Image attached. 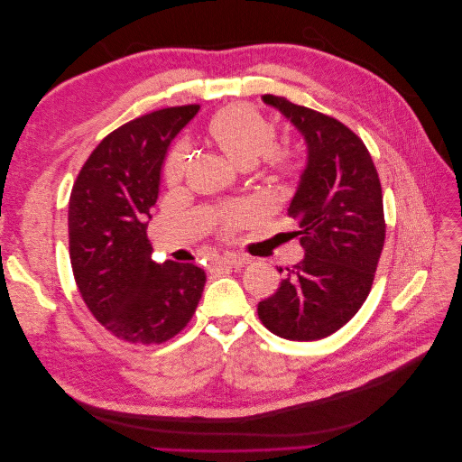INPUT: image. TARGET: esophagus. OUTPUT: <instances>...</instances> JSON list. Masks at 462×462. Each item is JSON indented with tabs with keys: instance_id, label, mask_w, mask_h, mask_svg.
<instances>
[{
	"instance_id": "obj_1",
	"label": "esophagus",
	"mask_w": 462,
	"mask_h": 462,
	"mask_svg": "<svg viewBox=\"0 0 462 462\" xmlns=\"http://www.w3.org/2000/svg\"><path fill=\"white\" fill-rule=\"evenodd\" d=\"M245 263H246L245 258L235 256V254L221 256V258H216V260L212 262V265H216V268H243Z\"/></svg>"
}]
</instances>
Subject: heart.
<instances>
[{
	"mask_svg": "<svg viewBox=\"0 0 462 462\" xmlns=\"http://www.w3.org/2000/svg\"><path fill=\"white\" fill-rule=\"evenodd\" d=\"M208 141L235 163L248 170L265 158L273 177H292L299 171V160L295 153L285 148H277L275 125L263 117L258 109L246 104H231L219 109L209 119L206 127ZM187 152L185 148H175L167 160L165 177L170 183H177L187 171ZM248 209L236 208L227 216V226L243 219Z\"/></svg>",
	"mask_w": 462,
	"mask_h": 462,
	"instance_id": "1",
	"label": "heart"
}]
</instances>
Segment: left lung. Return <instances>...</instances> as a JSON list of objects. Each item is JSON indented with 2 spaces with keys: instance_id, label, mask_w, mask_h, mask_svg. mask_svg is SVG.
Here are the masks:
<instances>
[{
  "instance_id": "obj_1",
  "label": "left lung",
  "mask_w": 462,
  "mask_h": 462,
  "mask_svg": "<svg viewBox=\"0 0 462 462\" xmlns=\"http://www.w3.org/2000/svg\"><path fill=\"white\" fill-rule=\"evenodd\" d=\"M262 100L295 125L309 158L289 206L304 258L258 304V316L283 339H324L358 312L372 289L385 241L380 177L365 143L341 121L282 96Z\"/></svg>"
}]
</instances>
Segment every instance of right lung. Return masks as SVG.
<instances>
[{
	"instance_id": "right-lung-1",
	"label": "right lung",
	"mask_w": 462,
	"mask_h": 462,
	"mask_svg": "<svg viewBox=\"0 0 462 462\" xmlns=\"http://www.w3.org/2000/svg\"><path fill=\"white\" fill-rule=\"evenodd\" d=\"M199 109L165 107L121 125L94 148L69 199V256L80 297L111 335L133 345L175 337L204 291L202 268L156 263L148 241L167 148Z\"/></svg>"
}]
</instances>
